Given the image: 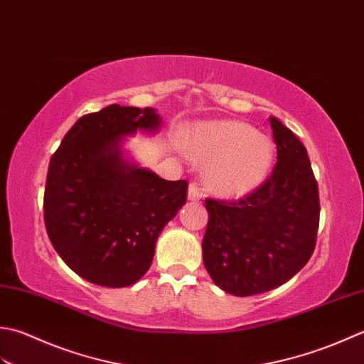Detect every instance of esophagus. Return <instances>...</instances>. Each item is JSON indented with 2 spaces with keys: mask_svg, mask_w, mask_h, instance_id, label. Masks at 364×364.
Wrapping results in <instances>:
<instances>
[{
  "mask_svg": "<svg viewBox=\"0 0 364 364\" xmlns=\"http://www.w3.org/2000/svg\"><path fill=\"white\" fill-rule=\"evenodd\" d=\"M203 198V191L199 190L198 185L193 182L188 185V199L190 201H199Z\"/></svg>",
  "mask_w": 364,
  "mask_h": 364,
  "instance_id": "1",
  "label": "esophagus"
}]
</instances>
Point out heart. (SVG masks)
<instances>
[{
  "mask_svg": "<svg viewBox=\"0 0 364 364\" xmlns=\"http://www.w3.org/2000/svg\"><path fill=\"white\" fill-rule=\"evenodd\" d=\"M185 149L199 163H207L209 188L229 198L261 187L275 161L273 141L237 121L195 124L185 136Z\"/></svg>",
  "mask_w": 364,
  "mask_h": 364,
  "instance_id": "obj_1",
  "label": "heart"
}]
</instances>
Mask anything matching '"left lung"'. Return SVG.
Instances as JSON below:
<instances>
[{
    "label": "left lung",
    "mask_w": 364,
    "mask_h": 364,
    "mask_svg": "<svg viewBox=\"0 0 364 364\" xmlns=\"http://www.w3.org/2000/svg\"><path fill=\"white\" fill-rule=\"evenodd\" d=\"M277 166L240 201L205 199L203 261L213 283L235 296L272 291L299 273L314 251L318 191L306 147L270 117Z\"/></svg>",
    "instance_id": "1"
}]
</instances>
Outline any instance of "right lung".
<instances>
[{"mask_svg": "<svg viewBox=\"0 0 364 364\" xmlns=\"http://www.w3.org/2000/svg\"><path fill=\"white\" fill-rule=\"evenodd\" d=\"M155 108L109 105L65 133L50 160L43 215L56 253L86 281L135 284L155 243L187 203V181H165L132 157L125 141L161 130Z\"/></svg>", "mask_w": 364, "mask_h": 364, "instance_id": "add662e5", "label": "right lung"}]
</instances>
